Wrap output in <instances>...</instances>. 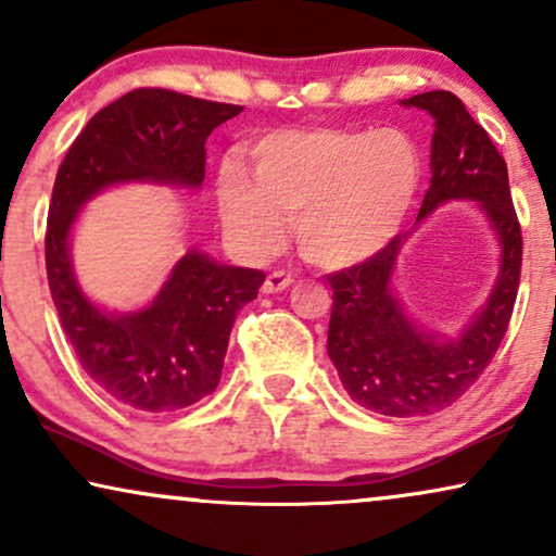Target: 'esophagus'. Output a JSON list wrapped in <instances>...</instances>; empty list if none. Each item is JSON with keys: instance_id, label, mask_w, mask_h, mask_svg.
<instances>
[{"instance_id": "1", "label": "esophagus", "mask_w": 556, "mask_h": 556, "mask_svg": "<svg viewBox=\"0 0 556 556\" xmlns=\"http://www.w3.org/2000/svg\"><path fill=\"white\" fill-rule=\"evenodd\" d=\"M290 285H292L290 274H287V271H274V274H269V277H266V282H264L262 290L266 294H277V292L287 290V287H290Z\"/></svg>"}]
</instances>
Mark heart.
Returning <instances> with one entry per match:
<instances>
[{
    "label": "heart",
    "mask_w": 556,
    "mask_h": 556,
    "mask_svg": "<svg viewBox=\"0 0 556 556\" xmlns=\"http://www.w3.org/2000/svg\"><path fill=\"white\" fill-rule=\"evenodd\" d=\"M251 174L226 161L217 210L238 254L262 262L285 223L307 262L339 271L395 241L424 179V156L400 128H285L249 149Z\"/></svg>",
    "instance_id": "heart-1"
}]
</instances>
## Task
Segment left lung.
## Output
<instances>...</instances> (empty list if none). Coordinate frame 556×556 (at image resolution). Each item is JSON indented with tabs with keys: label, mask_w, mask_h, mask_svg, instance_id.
Listing matches in <instances>:
<instances>
[{
	"label": "left lung",
	"mask_w": 556,
	"mask_h": 556,
	"mask_svg": "<svg viewBox=\"0 0 556 556\" xmlns=\"http://www.w3.org/2000/svg\"><path fill=\"white\" fill-rule=\"evenodd\" d=\"M433 117L431 187L418 220L359 266L330 274L333 311L328 356L356 405L390 418L433 416L456 403L501 346L521 279V228L510 202L508 168L452 91L435 89L400 102ZM475 201L498 248V277L485 305L459 334L424 327L399 300L394 277L402 249L425 217L448 201Z\"/></svg>",
	"instance_id": "left-lung-1"
}]
</instances>
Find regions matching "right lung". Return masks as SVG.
Masks as SVG:
<instances>
[{
  "instance_id": "right-lung-1",
  "label": "right lung",
  "mask_w": 556,
  "mask_h": 556,
  "mask_svg": "<svg viewBox=\"0 0 556 556\" xmlns=\"http://www.w3.org/2000/svg\"><path fill=\"white\" fill-rule=\"evenodd\" d=\"M241 110L168 89H132L91 117L55 174L46 233L55 311L84 371L132 410L174 413L210 395L220 382L236 313L256 300L266 277L192 245L151 302L110 311L76 279V223L89 200L115 187L197 192L207 136Z\"/></svg>"
}]
</instances>
